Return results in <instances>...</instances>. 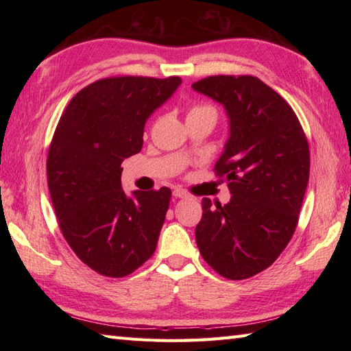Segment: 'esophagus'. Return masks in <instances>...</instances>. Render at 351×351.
<instances>
[{
	"instance_id": "esophagus-1",
	"label": "esophagus",
	"mask_w": 351,
	"mask_h": 351,
	"mask_svg": "<svg viewBox=\"0 0 351 351\" xmlns=\"http://www.w3.org/2000/svg\"><path fill=\"white\" fill-rule=\"evenodd\" d=\"M173 196L175 197H187V191H184V190H181V189H175L173 190Z\"/></svg>"
}]
</instances>
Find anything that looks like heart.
<instances>
[{
	"label": "heart",
	"mask_w": 351,
	"mask_h": 351,
	"mask_svg": "<svg viewBox=\"0 0 351 351\" xmlns=\"http://www.w3.org/2000/svg\"><path fill=\"white\" fill-rule=\"evenodd\" d=\"M200 113H213V114H215V110L211 106H206V104H197V106H193L190 108L189 114H200Z\"/></svg>",
	"instance_id": "b5f03b06"
}]
</instances>
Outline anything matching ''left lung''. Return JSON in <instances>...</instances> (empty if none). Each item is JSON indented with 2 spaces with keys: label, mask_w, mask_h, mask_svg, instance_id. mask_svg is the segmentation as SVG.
<instances>
[{
  "label": "left lung",
  "mask_w": 351,
  "mask_h": 351,
  "mask_svg": "<svg viewBox=\"0 0 351 351\" xmlns=\"http://www.w3.org/2000/svg\"><path fill=\"white\" fill-rule=\"evenodd\" d=\"M191 87L223 104L230 123L214 171L232 196L215 206L202 199L196 243L213 270L243 280L270 267L294 235L309 181L308 138L289 104L256 77L213 75Z\"/></svg>",
  "instance_id": "1"
}]
</instances>
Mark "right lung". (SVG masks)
<instances>
[{
	"instance_id": "add662e5",
	"label": "right lung",
	"mask_w": 351,
	"mask_h": 351,
	"mask_svg": "<svg viewBox=\"0 0 351 351\" xmlns=\"http://www.w3.org/2000/svg\"><path fill=\"white\" fill-rule=\"evenodd\" d=\"M180 77H110L73 96L52 136L47 178L54 213L73 253L98 274L125 278L154 255L171 191L122 189L121 164L143 147L146 119Z\"/></svg>"
}]
</instances>
